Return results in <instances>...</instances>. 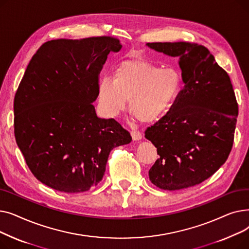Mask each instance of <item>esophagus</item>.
Segmentation results:
<instances>
[{
  "instance_id": "1",
  "label": "esophagus",
  "mask_w": 249,
  "mask_h": 249,
  "mask_svg": "<svg viewBox=\"0 0 249 249\" xmlns=\"http://www.w3.org/2000/svg\"><path fill=\"white\" fill-rule=\"evenodd\" d=\"M131 136H132V139L137 141V140H140L142 138V133L137 131V130H132L131 131Z\"/></svg>"
}]
</instances>
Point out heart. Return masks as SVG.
<instances>
[{
    "label": "heart",
    "instance_id": "1",
    "mask_svg": "<svg viewBox=\"0 0 249 249\" xmlns=\"http://www.w3.org/2000/svg\"><path fill=\"white\" fill-rule=\"evenodd\" d=\"M182 87L178 70L162 69L142 57H130L116 65L112 80L106 76L99 82L98 100L109 117L119 115L129 100L131 114L149 123L174 106Z\"/></svg>",
    "mask_w": 249,
    "mask_h": 249
}]
</instances>
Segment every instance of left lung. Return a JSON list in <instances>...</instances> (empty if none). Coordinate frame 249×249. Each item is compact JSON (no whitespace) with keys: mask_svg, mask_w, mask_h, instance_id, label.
<instances>
[{"mask_svg":"<svg viewBox=\"0 0 249 249\" xmlns=\"http://www.w3.org/2000/svg\"><path fill=\"white\" fill-rule=\"evenodd\" d=\"M146 45L178 56L185 84L174 106L145 131L160 155L149 169V178L167 191L199 185L224 164L232 149L238 105L230 77L203 45Z\"/></svg>","mask_w":249,"mask_h":249,"instance_id":"8db88e82","label":"left lung"}]
</instances>
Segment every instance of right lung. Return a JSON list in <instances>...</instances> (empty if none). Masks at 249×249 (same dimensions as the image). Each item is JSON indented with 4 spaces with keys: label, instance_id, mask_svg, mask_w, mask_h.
<instances>
[{
    "label": "right lung",
    "instance_id": "right-lung-1",
    "mask_svg": "<svg viewBox=\"0 0 249 249\" xmlns=\"http://www.w3.org/2000/svg\"><path fill=\"white\" fill-rule=\"evenodd\" d=\"M122 45L101 36L56 39L31 58L14 99V133L34 177L63 193H82L102 180L110 151L132 137L93 103L99 74Z\"/></svg>",
    "mask_w": 249,
    "mask_h": 249
}]
</instances>
